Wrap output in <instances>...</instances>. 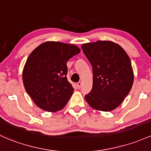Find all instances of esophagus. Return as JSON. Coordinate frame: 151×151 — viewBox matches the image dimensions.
Here are the masks:
<instances>
[{
  "mask_svg": "<svg viewBox=\"0 0 151 151\" xmlns=\"http://www.w3.org/2000/svg\"><path fill=\"white\" fill-rule=\"evenodd\" d=\"M82 82H79L77 84V88L78 89H79L81 87V86H82Z\"/></svg>",
  "mask_w": 151,
  "mask_h": 151,
  "instance_id": "esophagus-1",
  "label": "esophagus"
}]
</instances>
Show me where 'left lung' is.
<instances>
[{
	"label": "left lung",
	"instance_id": "obj_1",
	"mask_svg": "<svg viewBox=\"0 0 151 151\" xmlns=\"http://www.w3.org/2000/svg\"><path fill=\"white\" fill-rule=\"evenodd\" d=\"M92 66L93 84L85 100L92 108L109 112L122 103L130 92L134 74L127 53L110 41H98L82 46Z\"/></svg>",
	"mask_w": 151,
	"mask_h": 151
}]
</instances>
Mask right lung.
I'll return each instance as SVG.
<instances>
[{
    "label": "right lung",
    "mask_w": 151,
    "mask_h": 151,
    "mask_svg": "<svg viewBox=\"0 0 151 151\" xmlns=\"http://www.w3.org/2000/svg\"><path fill=\"white\" fill-rule=\"evenodd\" d=\"M79 52L73 44L46 41L31 53L23 70V82L38 107L47 112L64 108L74 92L67 78V63Z\"/></svg>",
    "instance_id": "obj_1"
}]
</instances>
